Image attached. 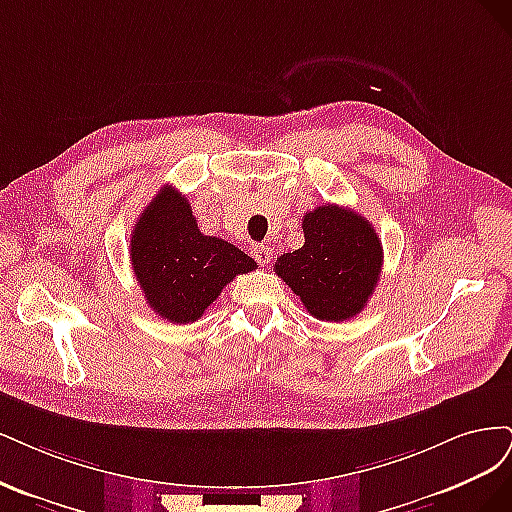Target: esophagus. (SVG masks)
<instances>
[{
	"instance_id": "obj_1",
	"label": "esophagus",
	"mask_w": 512,
	"mask_h": 512,
	"mask_svg": "<svg viewBox=\"0 0 512 512\" xmlns=\"http://www.w3.org/2000/svg\"><path fill=\"white\" fill-rule=\"evenodd\" d=\"M253 257L257 259L259 266H268L270 259H272V253H270L268 246L257 244V246H253Z\"/></svg>"
}]
</instances>
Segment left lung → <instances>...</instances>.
<instances>
[{
    "label": "left lung",
    "instance_id": "1",
    "mask_svg": "<svg viewBox=\"0 0 512 512\" xmlns=\"http://www.w3.org/2000/svg\"><path fill=\"white\" fill-rule=\"evenodd\" d=\"M304 246L280 255L274 272L312 317L346 321L359 315L383 268V244L361 214L325 204L304 214Z\"/></svg>",
    "mask_w": 512,
    "mask_h": 512
}]
</instances>
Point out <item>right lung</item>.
<instances>
[{"label": "right lung", "mask_w": 512, "mask_h": 512, "mask_svg": "<svg viewBox=\"0 0 512 512\" xmlns=\"http://www.w3.org/2000/svg\"><path fill=\"white\" fill-rule=\"evenodd\" d=\"M129 261L146 304L172 323L197 321L227 283L257 270L232 242L204 236L187 197L168 185L138 217Z\"/></svg>", "instance_id": "1"}]
</instances>
